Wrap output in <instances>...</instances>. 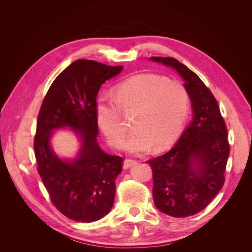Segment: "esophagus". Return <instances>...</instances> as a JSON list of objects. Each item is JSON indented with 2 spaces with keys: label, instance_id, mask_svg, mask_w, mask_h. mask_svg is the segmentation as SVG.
<instances>
[{
  "label": "esophagus",
  "instance_id": "obj_1",
  "mask_svg": "<svg viewBox=\"0 0 252 252\" xmlns=\"http://www.w3.org/2000/svg\"><path fill=\"white\" fill-rule=\"evenodd\" d=\"M135 164H138V161H135V159H131V158H126L125 161H124V168L125 169H128V168H130L131 166H133V165H135Z\"/></svg>",
  "mask_w": 252,
  "mask_h": 252
}]
</instances>
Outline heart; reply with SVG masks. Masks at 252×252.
<instances>
[{
	"mask_svg": "<svg viewBox=\"0 0 252 252\" xmlns=\"http://www.w3.org/2000/svg\"><path fill=\"white\" fill-rule=\"evenodd\" d=\"M114 99L103 94L96 102L97 125L114 146H121L127 133L122 112L134 113V132L123 147L141 154L152 146L166 148L178 138L189 111L190 97L181 83L157 74H138L116 86Z\"/></svg>",
	"mask_w": 252,
	"mask_h": 252,
	"instance_id": "b5f03b06",
	"label": "heart"
}]
</instances>
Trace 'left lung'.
Instances as JSON below:
<instances>
[{"label":"left lung","mask_w":252,"mask_h":252,"mask_svg":"<svg viewBox=\"0 0 252 252\" xmlns=\"http://www.w3.org/2000/svg\"><path fill=\"white\" fill-rule=\"evenodd\" d=\"M169 66L184 79L193 118L167 154L147 161L154 178L157 208L174 218L203 210L222 189L230 146L225 121L210 89L174 58L151 57Z\"/></svg>","instance_id":"1"}]
</instances>
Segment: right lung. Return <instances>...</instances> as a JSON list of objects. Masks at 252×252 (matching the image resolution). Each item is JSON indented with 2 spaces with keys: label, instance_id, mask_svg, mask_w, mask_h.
I'll list each match as a JSON object with an SVG mask.
<instances>
[{
  "label": "right lung",
  "instance_id": "right-lung-1",
  "mask_svg": "<svg viewBox=\"0 0 252 252\" xmlns=\"http://www.w3.org/2000/svg\"><path fill=\"white\" fill-rule=\"evenodd\" d=\"M123 66L77 60L61 72L45 95L36 121L37 172L55 207L68 219L94 222L110 211L123 158L105 154L96 141V95ZM69 126L82 141L78 158L61 160L50 147L52 130Z\"/></svg>",
  "mask_w": 252,
  "mask_h": 252
}]
</instances>
